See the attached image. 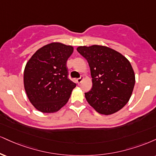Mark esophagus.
<instances>
[{
	"label": "esophagus",
	"instance_id": "34e87169",
	"mask_svg": "<svg viewBox=\"0 0 156 156\" xmlns=\"http://www.w3.org/2000/svg\"><path fill=\"white\" fill-rule=\"evenodd\" d=\"M83 80V77H80V78H78V79H77L76 80H77V83H80L82 82V80Z\"/></svg>",
	"mask_w": 156,
	"mask_h": 156
}]
</instances>
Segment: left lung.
<instances>
[{"instance_id": "left-lung-1", "label": "left lung", "mask_w": 156, "mask_h": 156, "mask_svg": "<svg viewBox=\"0 0 156 156\" xmlns=\"http://www.w3.org/2000/svg\"><path fill=\"white\" fill-rule=\"evenodd\" d=\"M77 51L88 61L92 88L85 93L87 102L102 115L119 111L129 102L134 89L135 75L124 56L99 45L79 46Z\"/></svg>"}]
</instances>
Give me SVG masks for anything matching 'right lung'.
I'll return each instance as SVG.
<instances>
[{
  "mask_svg": "<svg viewBox=\"0 0 156 156\" xmlns=\"http://www.w3.org/2000/svg\"><path fill=\"white\" fill-rule=\"evenodd\" d=\"M72 46L54 42L32 56L24 71V86L30 102L39 111L56 112L66 105L76 84L68 78L67 60Z\"/></svg>",
  "mask_w": 156,
  "mask_h": 156,
  "instance_id": "1",
  "label": "right lung"
}]
</instances>
